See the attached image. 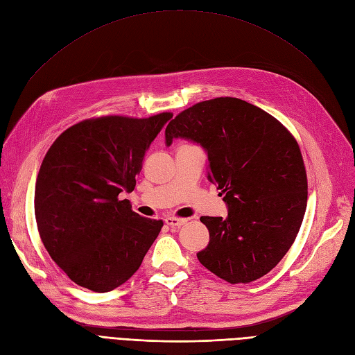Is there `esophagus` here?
<instances>
[{
  "label": "esophagus",
  "mask_w": 355,
  "mask_h": 355,
  "mask_svg": "<svg viewBox=\"0 0 355 355\" xmlns=\"http://www.w3.org/2000/svg\"><path fill=\"white\" fill-rule=\"evenodd\" d=\"M164 222L168 225L171 228H179L182 225L187 223V219H182V218H176V216H168L164 219Z\"/></svg>",
  "instance_id": "obj_1"
}]
</instances>
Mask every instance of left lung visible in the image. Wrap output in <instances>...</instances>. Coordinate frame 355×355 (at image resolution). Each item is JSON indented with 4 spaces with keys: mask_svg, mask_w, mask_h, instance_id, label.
Returning <instances> with one entry per match:
<instances>
[{
    "mask_svg": "<svg viewBox=\"0 0 355 355\" xmlns=\"http://www.w3.org/2000/svg\"><path fill=\"white\" fill-rule=\"evenodd\" d=\"M188 139L207 154L228 216H201L210 241L197 253L231 284L270 272L292 247L304 220L308 182L296 139L272 115L237 98H216L182 111L166 128V145Z\"/></svg>",
    "mask_w": 355,
    "mask_h": 355,
    "instance_id": "obj_1",
    "label": "left lung"
}]
</instances>
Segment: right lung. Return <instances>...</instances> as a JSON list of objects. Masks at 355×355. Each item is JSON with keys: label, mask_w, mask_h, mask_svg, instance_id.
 Returning <instances> with one entry per match:
<instances>
[{"label": "right lung", "mask_w": 355, "mask_h": 355, "mask_svg": "<svg viewBox=\"0 0 355 355\" xmlns=\"http://www.w3.org/2000/svg\"><path fill=\"white\" fill-rule=\"evenodd\" d=\"M170 112L149 118L108 115L63 132L47 151L35 185L42 244L71 280L105 293L141 266L163 227L142 218L121 192H132L142 161Z\"/></svg>", "instance_id": "add662e5"}]
</instances>
